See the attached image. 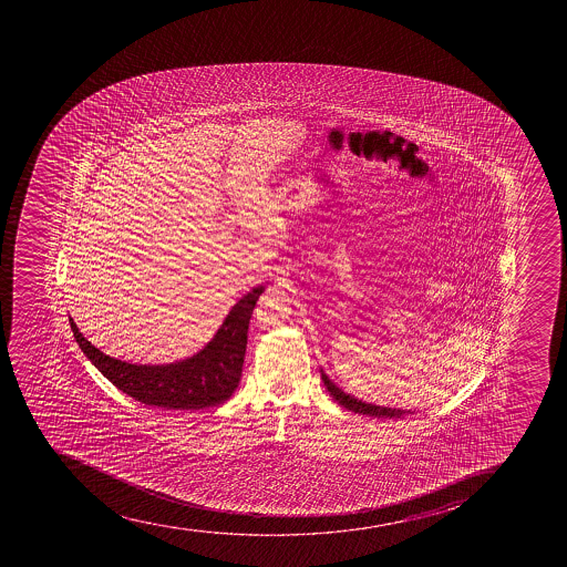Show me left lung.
Wrapping results in <instances>:
<instances>
[{
	"label": "left lung",
	"instance_id": "left-lung-1",
	"mask_svg": "<svg viewBox=\"0 0 567 567\" xmlns=\"http://www.w3.org/2000/svg\"><path fill=\"white\" fill-rule=\"evenodd\" d=\"M321 381L326 384L327 390L331 393L338 404H342L343 409L351 410L354 414L371 415V417H388V420H398L404 415L414 414L412 410L390 409V406H379V404L364 403L360 399L343 392L342 388H338L334 382L327 377L326 371L321 370Z\"/></svg>",
	"mask_w": 567,
	"mask_h": 567
}]
</instances>
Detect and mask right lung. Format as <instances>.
I'll return each instance as SVG.
<instances>
[{
    "instance_id": "right-lung-1",
    "label": "right lung",
    "mask_w": 567,
    "mask_h": 567,
    "mask_svg": "<svg viewBox=\"0 0 567 567\" xmlns=\"http://www.w3.org/2000/svg\"><path fill=\"white\" fill-rule=\"evenodd\" d=\"M264 287L252 288L229 310L213 340L196 354L172 364H130L94 348L70 318L73 337L86 359L131 398L168 410L210 409L225 403L240 382L247 329Z\"/></svg>"
}]
</instances>
